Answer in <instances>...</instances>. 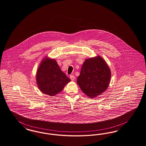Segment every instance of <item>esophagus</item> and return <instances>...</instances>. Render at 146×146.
Listing matches in <instances>:
<instances>
[{"label":"esophagus","instance_id":"obj_1","mask_svg":"<svg viewBox=\"0 0 146 146\" xmlns=\"http://www.w3.org/2000/svg\"><path fill=\"white\" fill-rule=\"evenodd\" d=\"M70 80L72 81L74 80V79H75V76H73V75H70Z\"/></svg>","mask_w":146,"mask_h":146}]
</instances>
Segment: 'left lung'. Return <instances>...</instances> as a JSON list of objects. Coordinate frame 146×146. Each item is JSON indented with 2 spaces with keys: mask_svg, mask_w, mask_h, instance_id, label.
<instances>
[{
  "mask_svg": "<svg viewBox=\"0 0 146 146\" xmlns=\"http://www.w3.org/2000/svg\"><path fill=\"white\" fill-rule=\"evenodd\" d=\"M110 68L100 56L86 59L81 67L77 84L86 96L91 98L106 91L110 80Z\"/></svg>",
  "mask_w": 146,
  "mask_h": 146,
  "instance_id": "8db88e82",
  "label": "left lung"
}]
</instances>
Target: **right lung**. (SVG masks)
<instances>
[{
	"instance_id": "right-lung-1",
	"label": "right lung",
	"mask_w": 146,
	"mask_h": 146,
	"mask_svg": "<svg viewBox=\"0 0 146 146\" xmlns=\"http://www.w3.org/2000/svg\"><path fill=\"white\" fill-rule=\"evenodd\" d=\"M36 80L41 92L50 96H54L61 92L70 81L61 71L56 60L46 57L38 68Z\"/></svg>"
}]
</instances>
